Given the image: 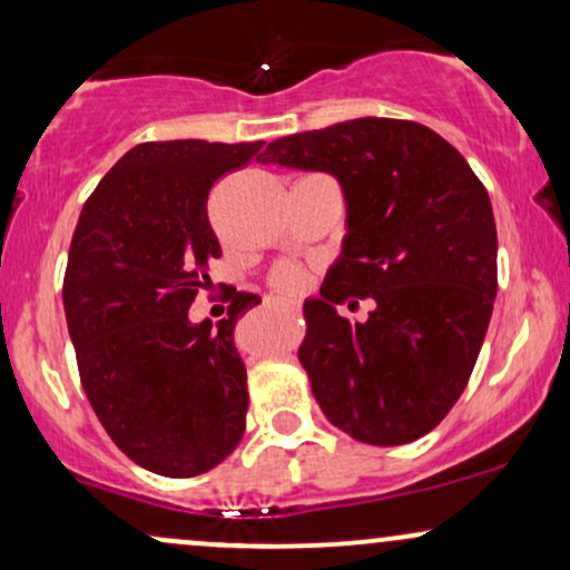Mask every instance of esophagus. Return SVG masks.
I'll return each mask as SVG.
<instances>
[{"instance_id": "esophagus-1", "label": "esophagus", "mask_w": 570, "mask_h": 570, "mask_svg": "<svg viewBox=\"0 0 570 570\" xmlns=\"http://www.w3.org/2000/svg\"><path fill=\"white\" fill-rule=\"evenodd\" d=\"M286 305H289L292 311H299V303H294V299H286Z\"/></svg>"}]
</instances>
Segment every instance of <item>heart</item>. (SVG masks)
Returning <instances> with one entry per match:
<instances>
[{
  "instance_id": "1",
  "label": "heart",
  "mask_w": 570,
  "mask_h": 570,
  "mask_svg": "<svg viewBox=\"0 0 570 570\" xmlns=\"http://www.w3.org/2000/svg\"><path fill=\"white\" fill-rule=\"evenodd\" d=\"M273 284H276V289L281 292H299L305 284V273L299 271L297 265H281L276 267V273H273Z\"/></svg>"
}]
</instances>
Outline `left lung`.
<instances>
[{
    "instance_id": "obj_1",
    "label": "left lung",
    "mask_w": 570,
    "mask_h": 570,
    "mask_svg": "<svg viewBox=\"0 0 570 570\" xmlns=\"http://www.w3.org/2000/svg\"><path fill=\"white\" fill-rule=\"evenodd\" d=\"M263 163L326 171L345 195L343 254L303 307L297 351L318 407L364 444L421 440L466 389L493 313L488 189L440 134L391 117L284 136ZM348 296L376 299L367 323L334 311Z\"/></svg>"
}]
</instances>
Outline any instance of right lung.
Returning a JSON list of instances; mask_svg holds the SVG:
<instances>
[{"label": "right lung", "instance_id": "obj_1", "mask_svg": "<svg viewBox=\"0 0 570 570\" xmlns=\"http://www.w3.org/2000/svg\"><path fill=\"white\" fill-rule=\"evenodd\" d=\"M265 141H147L109 168L85 200L63 276V311L90 407L130 461L195 476L238 448L246 367L238 316L259 303L235 292L227 318L193 324L195 294L222 257L206 200Z\"/></svg>", "mask_w": 570, "mask_h": 570}]
</instances>
